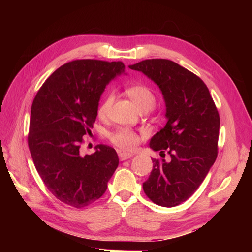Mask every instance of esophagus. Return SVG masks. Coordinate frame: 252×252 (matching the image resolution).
<instances>
[{
	"label": "esophagus",
	"mask_w": 252,
	"mask_h": 252,
	"mask_svg": "<svg viewBox=\"0 0 252 252\" xmlns=\"http://www.w3.org/2000/svg\"><path fill=\"white\" fill-rule=\"evenodd\" d=\"M132 157L131 154H127V152H121L119 151V158H120V161H126V159L130 158Z\"/></svg>",
	"instance_id": "1"
}]
</instances>
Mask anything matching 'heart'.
Returning a JSON list of instances; mask_svg holds the SVG:
<instances>
[{
    "instance_id": "heart-1",
    "label": "heart",
    "mask_w": 252,
    "mask_h": 252,
    "mask_svg": "<svg viewBox=\"0 0 252 252\" xmlns=\"http://www.w3.org/2000/svg\"><path fill=\"white\" fill-rule=\"evenodd\" d=\"M126 94L130 96L131 100L134 102L140 110L144 108H151L156 102V95L154 91L148 86L144 84H134L127 87ZM113 102V94L108 93L106 94L102 102L97 107V116L100 118H104L107 116V113L110 109V106ZM109 140L114 145V146L125 150L131 151L133 150L139 144V135L129 128H119L116 131H113L109 134Z\"/></svg>"
}]
</instances>
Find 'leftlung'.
Segmentation results:
<instances>
[{
    "mask_svg": "<svg viewBox=\"0 0 252 252\" xmlns=\"http://www.w3.org/2000/svg\"><path fill=\"white\" fill-rule=\"evenodd\" d=\"M129 68L155 81L165 98L168 121L149 146L170 158H152L143 189L155 204L174 207L196 191L216 162L219 111L202 79L173 61L144 60Z\"/></svg>",
    "mask_w": 252,
    "mask_h": 252,
    "instance_id": "1",
    "label": "left lung"
}]
</instances>
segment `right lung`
I'll list each match as a JSON object with an SVG mask.
<instances>
[{
	"label": "right lung",
	"mask_w": 252,
	"mask_h": 252,
	"mask_svg": "<svg viewBox=\"0 0 252 252\" xmlns=\"http://www.w3.org/2000/svg\"><path fill=\"white\" fill-rule=\"evenodd\" d=\"M124 69L121 61H71L44 82L32 102L27 140L35 169L49 191L71 207L100 199L119 165L107 145L85 156L81 146L91 134L106 84Z\"/></svg>",
	"instance_id": "add662e5"
}]
</instances>
